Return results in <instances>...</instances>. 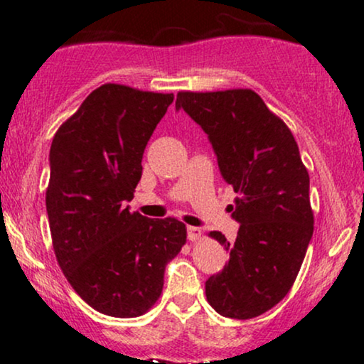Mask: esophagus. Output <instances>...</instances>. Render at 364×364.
Listing matches in <instances>:
<instances>
[{
    "label": "esophagus",
    "mask_w": 364,
    "mask_h": 364,
    "mask_svg": "<svg viewBox=\"0 0 364 364\" xmlns=\"http://www.w3.org/2000/svg\"><path fill=\"white\" fill-rule=\"evenodd\" d=\"M186 235H188V240H190V241H196V240H200V237H202V229L190 225V228L186 229Z\"/></svg>",
    "instance_id": "esophagus-1"
}]
</instances>
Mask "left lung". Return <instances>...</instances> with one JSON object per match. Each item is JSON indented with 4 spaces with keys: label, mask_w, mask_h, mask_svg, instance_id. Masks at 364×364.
<instances>
[{
    "label": "left lung",
    "mask_w": 364,
    "mask_h": 364,
    "mask_svg": "<svg viewBox=\"0 0 364 364\" xmlns=\"http://www.w3.org/2000/svg\"><path fill=\"white\" fill-rule=\"evenodd\" d=\"M179 109L207 133L224 181L237 193L235 243L210 232L229 263L207 279V301L228 318H255L281 301L301 269L313 236L310 176L291 129L257 92H179Z\"/></svg>",
    "instance_id": "1"
}]
</instances>
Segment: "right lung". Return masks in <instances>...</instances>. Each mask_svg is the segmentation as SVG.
<instances>
[{"label": "right lung", "mask_w": 364, "mask_h": 364, "mask_svg": "<svg viewBox=\"0 0 364 364\" xmlns=\"http://www.w3.org/2000/svg\"><path fill=\"white\" fill-rule=\"evenodd\" d=\"M173 94L106 83L61 124L49 152L46 210L63 274L89 306L116 318L144 315L166 265L186 243L179 220L149 219L124 203Z\"/></svg>", "instance_id": "obj_1"}]
</instances>
